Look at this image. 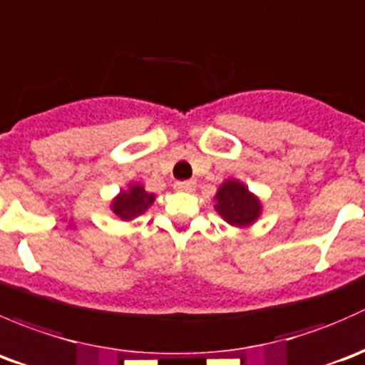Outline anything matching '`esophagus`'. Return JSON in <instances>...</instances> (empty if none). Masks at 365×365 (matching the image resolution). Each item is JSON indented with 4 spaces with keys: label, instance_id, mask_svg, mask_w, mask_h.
<instances>
[{
    "label": "esophagus",
    "instance_id": "1",
    "mask_svg": "<svg viewBox=\"0 0 365 365\" xmlns=\"http://www.w3.org/2000/svg\"><path fill=\"white\" fill-rule=\"evenodd\" d=\"M195 186H197V181H195V179H190V181H178L174 184V187L178 191H193Z\"/></svg>",
    "mask_w": 365,
    "mask_h": 365
}]
</instances>
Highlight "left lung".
<instances>
[{
  "mask_svg": "<svg viewBox=\"0 0 365 365\" xmlns=\"http://www.w3.org/2000/svg\"><path fill=\"white\" fill-rule=\"evenodd\" d=\"M214 209L220 212L227 223L235 227H247L260 216V200L247 191V187L239 181H225L216 195Z\"/></svg>",
  "mask_w": 365,
  "mask_h": 365,
  "instance_id": "left-lung-1",
  "label": "left lung"
}]
</instances>
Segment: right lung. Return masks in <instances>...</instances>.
<instances>
[{
  "label": "right lung",
  "mask_w": 365,
  "mask_h": 365,
  "mask_svg": "<svg viewBox=\"0 0 365 365\" xmlns=\"http://www.w3.org/2000/svg\"><path fill=\"white\" fill-rule=\"evenodd\" d=\"M153 202H155V195L148 193L140 184H131L126 191H121L112 200V210H114L115 216L128 221L140 216Z\"/></svg>",
  "instance_id": "obj_1"
}]
</instances>
